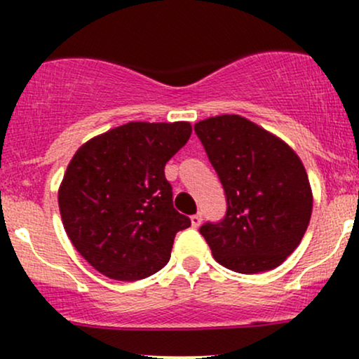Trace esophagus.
Here are the masks:
<instances>
[{
	"mask_svg": "<svg viewBox=\"0 0 359 359\" xmlns=\"http://www.w3.org/2000/svg\"><path fill=\"white\" fill-rule=\"evenodd\" d=\"M191 222L194 228H199L201 222H203V216L201 214H194V216H191Z\"/></svg>",
	"mask_w": 359,
	"mask_h": 359,
	"instance_id": "obj_1",
	"label": "esophagus"
}]
</instances>
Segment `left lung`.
I'll use <instances>...</instances> for the list:
<instances>
[{
    "instance_id": "1",
    "label": "left lung",
    "mask_w": 359,
    "mask_h": 359,
    "mask_svg": "<svg viewBox=\"0 0 359 359\" xmlns=\"http://www.w3.org/2000/svg\"><path fill=\"white\" fill-rule=\"evenodd\" d=\"M194 130L228 201L224 219L199 229L214 259L246 275L277 269L302 241L314 205L300 156L240 114L203 119Z\"/></svg>"
}]
</instances>
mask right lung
Instances as JSON below:
<instances>
[{
    "label": "right lung",
    "instance_id": "obj_1",
    "mask_svg": "<svg viewBox=\"0 0 359 359\" xmlns=\"http://www.w3.org/2000/svg\"><path fill=\"white\" fill-rule=\"evenodd\" d=\"M191 133L189 121H130L77 148L59 187L60 217L100 273L135 282L167 265L191 219L174 209L163 170Z\"/></svg>",
    "mask_w": 359,
    "mask_h": 359
}]
</instances>
